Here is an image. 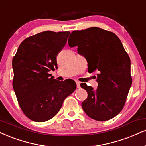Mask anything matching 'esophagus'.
Here are the masks:
<instances>
[{
	"label": "esophagus",
	"mask_w": 146,
	"mask_h": 146,
	"mask_svg": "<svg viewBox=\"0 0 146 146\" xmlns=\"http://www.w3.org/2000/svg\"><path fill=\"white\" fill-rule=\"evenodd\" d=\"M76 85H77V88H80V82H78V81H77Z\"/></svg>",
	"instance_id": "1"
}]
</instances>
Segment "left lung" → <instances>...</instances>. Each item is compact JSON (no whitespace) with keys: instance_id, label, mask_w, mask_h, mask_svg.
<instances>
[{"instance_id":"left-lung-1","label":"left lung","mask_w":146,"mask_h":146,"mask_svg":"<svg viewBox=\"0 0 146 146\" xmlns=\"http://www.w3.org/2000/svg\"><path fill=\"white\" fill-rule=\"evenodd\" d=\"M68 43L77 46L87 60L88 71H97L98 88L86 84L81 87L88 92L82 102L85 113L97 121L113 118L122 111L132 84L131 60L120 38L111 31L91 27L71 33Z\"/></svg>"}]
</instances>
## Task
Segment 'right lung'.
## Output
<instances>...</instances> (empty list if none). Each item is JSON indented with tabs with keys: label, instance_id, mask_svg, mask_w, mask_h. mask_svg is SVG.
<instances>
[{
	"label": "right lung",
	"instance_id": "right-lung-1",
	"mask_svg": "<svg viewBox=\"0 0 146 146\" xmlns=\"http://www.w3.org/2000/svg\"><path fill=\"white\" fill-rule=\"evenodd\" d=\"M69 34L47 31L33 35L22 41L14 56L13 90L21 110L31 120L52 119L76 88L73 80L60 82L49 73L57 68L56 57Z\"/></svg>",
	"mask_w": 146,
	"mask_h": 146
}]
</instances>
